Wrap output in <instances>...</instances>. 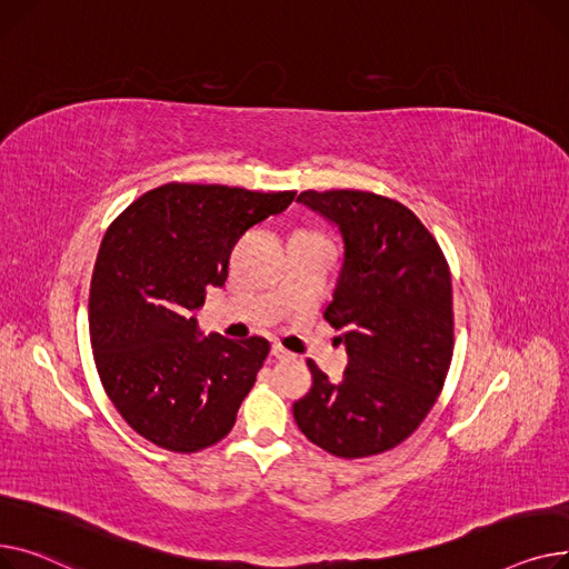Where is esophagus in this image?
I'll list each match as a JSON object with an SVG mask.
<instances>
[{
    "mask_svg": "<svg viewBox=\"0 0 569 569\" xmlns=\"http://www.w3.org/2000/svg\"><path fill=\"white\" fill-rule=\"evenodd\" d=\"M271 353L278 358V360H289V358H293V353H289L284 347H280V345H273L271 347Z\"/></svg>",
    "mask_w": 569,
    "mask_h": 569,
    "instance_id": "34e87169",
    "label": "esophagus"
}]
</instances>
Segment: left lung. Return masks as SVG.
<instances>
[{
  "instance_id": "obj_1",
  "label": "left lung",
  "mask_w": 569,
  "mask_h": 569,
  "mask_svg": "<svg viewBox=\"0 0 569 569\" xmlns=\"http://www.w3.org/2000/svg\"><path fill=\"white\" fill-rule=\"evenodd\" d=\"M296 202L336 224L345 254L323 317L342 330L349 362L332 383L308 360L310 392L293 405L306 437L358 459L420 427L452 360V282L425 224L395 199L362 190H306Z\"/></svg>"
}]
</instances>
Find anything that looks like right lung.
I'll return each mask as SVG.
<instances>
[{
	"label": "right lung",
	"instance_id": "obj_1",
	"mask_svg": "<svg viewBox=\"0 0 569 569\" xmlns=\"http://www.w3.org/2000/svg\"><path fill=\"white\" fill-rule=\"evenodd\" d=\"M293 194L164 183L106 231L89 291L91 349L112 405L147 441L197 452L237 422L271 345L204 336L192 312L224 284L243 233Z\"/></svg>",
	"mask_w": 569,
	"mask_h": 569
}]
</instances>
